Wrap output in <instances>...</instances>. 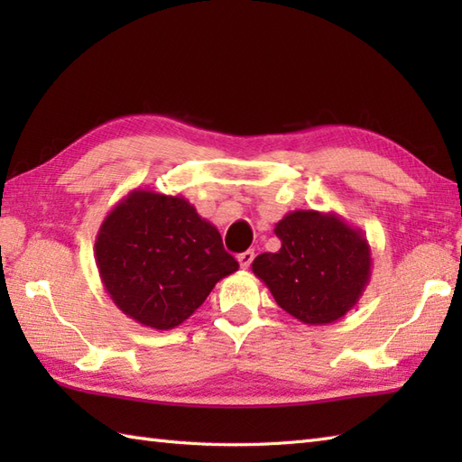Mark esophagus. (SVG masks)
<instances>
[{
	"label": "esophagus",
	"instance_id": "obj_1",
	"mask_svg": "<svg viewBox=\"0 0 462 462\" xmlns=\"http://www.w3.org/2000/svg\"><path fill=\"white\" fill-rule=\"evenodd\" d=\"M252 260H254V250H246V252H242V254H238V262H240V266L246 270V268H250V263H252Z\"/></svg>",
	"mask_w": 462,
	"mask_h": 462
}]
</instances>
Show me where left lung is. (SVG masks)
<instances>
[{"instance_id":"left-lung-1","label":"left lung","mask_w":462,"mask_h":462,"mask_svg":"<svg viewBox=\"0 0 462 462\" xmlns=\"http://www.w3.org/2000/svg\"><path fill=\"white\" fill-rule=\"evenodd\" d=\"M273 232L282 248L260 254L252 272L283 311L326 326L356 308L371 278V248L359 228L336 212L293 210Z\"/></svg>"}]
</instances>
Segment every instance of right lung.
I'll list each match as a JSON object with an SVG mask.
<instances>
[{
    "label": "right lung",
    "instance_id": "1",
    "mask_svg": "<svg viewBox=\"0 0 462 462\" xmlns=\"http://www.w3.org/2000/svg\"><path fill=\"white\" fill-rule=\"evenodd\" d=\"M95 260L115 306L161 331L189 319L238 270L220 232L189 200L146 189L131 190L106 214Z\"/></svg>",
    "mask_w": 462,
    "mask_h": 462
}]
</instances>
